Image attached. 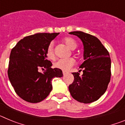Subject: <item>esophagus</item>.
<instances>
[{"instance_id": "obj_1", "label": "esophagus", "mask_w": 125, "mask_h": 125, "mask_svg": "<svg viewBox=\"0 0 125 125\" xmlns=\"http://www.w3.org/2000/svg\"><path fill=\"white\" fill-rule=\"evenodd\" d=\"M62 74H63V75L64 76V75H66V74H67V72H66V71H62Z\"/></svg>"}]
</instances>
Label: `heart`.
<instances>
[{
	"mask_svg": "<svg viewBox=\"0 0 125 125\" xmlns=\"http://www.w3.org/2000/svg\"><path fill=\"white\" fill-rule=\"evenodd\" d=\"M62 41L71 50H74L77 47V44H76V41L71 37H64L62 39ZM53 47H54V45H53V43L52 42L50 43L47 47L46 55L49 59H54L55 56ZM74 59L72 57H69V58H66V59H58L56 62H54V66L57 69H61V70L63 71H68L72 66H74Z\"/></svg>",
	"mask_w": 125,
	"mask_h": 125,
	"instance_id": "heart-1",
	"label": "heart"
}]
</instances>
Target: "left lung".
<instances>
[{
  "instance_id": "left-lung-1",
  "label": "left lung",
  "mask_w": 125,
  "mask_h": 125,
  "mask_svg": "<svg viewBox=\"0 0 125 125\" xmlns=\"http://www.w3.org/2000/svg\"><path fill=\"white\" fill-rule=\"evenodd\" d=\"M80 39L84 47V61L79 68L81 76L73 73L74 81L69 86L71 95L80 103L98 100L106 91L111 78V59L109 52L95 36L81 31L71 32Z\"/></svg>"
}]
</instances>
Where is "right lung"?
<instances>
[{
	"mask_svg": "<svg viewBox=\"0 0 125 125\" xmlns=\"http://www.w3.org/2000/svg\"><path fill=\"white\" fill-rule=\"evenodd\" d=\"M59 33H37L25 37L12 49L8 76L17 95L27 102L36 103L44 100L52 89L55 77H62L61 69L51 68L46 50ZM41 69L44 72L41 73Z\"/></svg>",
	"mask_w": 125,
	"mask_h": 125,
	"instance_id": "add662e5",
	"label": "right lung"
}]
</instances>
